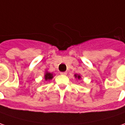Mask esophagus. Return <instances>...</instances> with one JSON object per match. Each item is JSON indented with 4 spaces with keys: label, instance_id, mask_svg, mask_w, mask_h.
I'll return each mask as SVG.
<instances>
[{
    "label": "esophagus",
    "instance_id": "34e87169",
    "mask_svg": "<svg viewBox=\"0 0 125 125\" xmlns=\"http://www.w3.org/2000/svg\"><path fill=\"white\" fill-rule=\"evenodd\" d=\"M61 74H62V75H67V72H62Z\"/></svg>",
    "mask_w": 125,
    "mask_h": 125
}]
</instances>
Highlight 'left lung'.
Here are the masks:
<instances>
[{
    "instance_id": "obj_1",
    "label": "left lung",
    "mask_w": 125,
    "mask_h": 125,
    "mask_svg": "<svg viewBox=\"0 0 125 125\" xmlns=\"http://www.w3.org/2000/svg\"><path fill=\"white\" fill-rule=\"evenodd\" d=\"M75 78H77V79H79V80H80V78H81V76L80 75H75Z\"/></svg>"
}]
</instances>
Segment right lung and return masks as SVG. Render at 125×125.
<instances>
[{"instance_id":"add662e5","label":"right lung","mask_w":125,"mask_h":125,"mask_svg":"<svg viewBox=\"0 0 125 125\" xmlns=\"http://www.w3.org/2000/svg\"><path fill=\"white\" fill-rule=\"evenodd\" d=\"M44 77H45V81H49V80H52L53 78V75L52 73H48V72H46L45 73V75H44Z\"/></svg>"}]
</instances>
